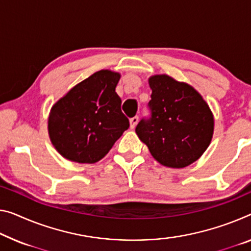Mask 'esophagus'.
I'll list each match as a JSON object with an SVG mask.
<instances>
[{"label":"esophagus","mask_w":251,"mask_h":251,"mask_svg":"<svg viewBox=\"0 0 251 251\" xmlns=\"http://www.w3.org/2000/svg\"><path fill=\"white\" fill-rule=\"evenodd\" d=\"M138 120H139L138 117H133V118L130 119V129H134V128H136V126H137V123H138Z\"/></svg>","instance_id":"34e87169"}]
</instances>
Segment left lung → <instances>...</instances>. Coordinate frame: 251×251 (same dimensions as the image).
I'll list each match as a JSON object with an SVG mask.
<instances>
[{
  "mask_svg": "<svg viewBox=\"0 0 251 251\" xmlns=\"http://www.w3.org/2000/svg\"><path fill=\"white\" fill-rule=\"evenodd\" d=\"M150 118L136 132L152 157L166 167L184 168L199 159L213 136L214 119L194 87L168 75L149 78Z\"/></svg>",
  "mask_w": 251,
  "mask_h": 251,
  "instance_id": "left-lung-1",
  "label": "left lung"
}]
</instances>
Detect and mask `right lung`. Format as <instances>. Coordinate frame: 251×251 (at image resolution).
<instances>
[{"label":"right lung","mask_w":251,"mask_h":251,"mask_svg":"<svg viewBox=\"0 0 251 251\" xmlns=\"http://www.w3.org/2000/svg\"><path fill=\"white\" fill-rule=\"evenodd\" d=\"M121 75L94 73L72 88L50 110L48 132L53 147L68 160L94 164L129 128L115 92Z\"/></svg>","instance_id":"1"}]
</instances>
